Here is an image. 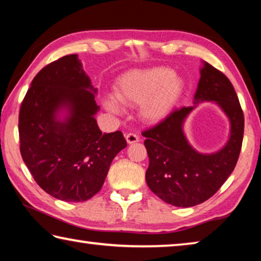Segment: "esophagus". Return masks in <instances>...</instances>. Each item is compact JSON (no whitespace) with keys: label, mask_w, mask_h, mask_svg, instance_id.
<instances>
[{"label":"esophagus","mask_w":261,"mask_h":261,"mask_svg":"<svg viewBox=\"0 0 261 261\" xmlns=\"http://www.w3.org/2000/svg\"><path fill=\"white\" fill-rule=\"evenodd\" d=\"M125 139L127 141V144H135V143H138V141H139V137L135 135V134H127L125 136Z\"/></svg>","instance_id":"obj_1"}]
</instances>
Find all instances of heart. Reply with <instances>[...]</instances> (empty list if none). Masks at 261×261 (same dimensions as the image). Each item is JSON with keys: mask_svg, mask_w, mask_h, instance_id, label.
<instances>
[{"mask_svg": "<svg viewBox=\"0 0 261 261\" xmlns=\"http://www.w3.org/2000/svg\"><path fill=\"white\" fill-rule=\"evenodd\" d=\"M184 88L182 78L169 68L136 69L118 78L113 98L105 100L106 108L120 112V102L138 106L144 121L156 123L166 118L175 107Z\"/></svg>", "mask_w": 261, "mask_h": 261, "instance_id": "heart-1", "label": "heart"}]
</instances>
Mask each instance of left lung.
<instances>
[{"label":"left lung","instance_id":"1","mask_svg":"<svg viewBox=\"0 0 261 261\" xmlns=\"http://www.w3.org/2000/svg\"><path fill=\"white\" fill-rule=\"evenodd\" d=\"M202 64L194 106L174 110L159 124L143 132L149 158L148 188L167 204L177 207L199 205L222 187L235 169L244 135V115L232 84L207 62ZM204 100L215 102L231 122L226 145L210 154L196 151L182 131L188 114Z\"/></svg>","mask_w":261,"mask_h":261}]
</instances>
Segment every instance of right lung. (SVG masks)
Segmentation results:
<instances>
[{"label":"right lung","mask_w":261,"mask_h":261,"mask_svg":"<svg viewBox=\"0 0 261 261\" xmlns=\"http://www.w3.org/2000/svg\"><path fill=\"white\" fill-rule=\"evenodd\" d=\"M95 93L72 54L41 69L21 102V158L39 187L56 199L81 202L93 197L114 158L126 147L121 131L99 129Z\"/></svg>","instance_id":"add662e5"}]
</instances>
